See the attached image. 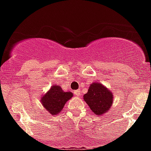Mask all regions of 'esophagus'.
Listing matches in <instances>:
<instances>
[{
  "label": "esophagus",
  "mask_w": 151,
  "mask_h": 151,
  "mask_svg": "<svg viewBox=\"0 0 151 151\" xmlns=\"http://www.w3.org/2000/svg\"><path fill=\"white\" fill-rule=\"evenodd\" d=\"M73 93H74V95H75V96H81L80 90H75V91L73 92Z\"/></svg>",
  "instance_id": "34e87169"
}]
</instances>
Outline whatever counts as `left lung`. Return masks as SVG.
<instances>
[{
    "instance_id": "left-lung-1",
    "label": "left lung",
    "mask_w": 151,
    "mask_h": 151,
    "mask_svg": "<svg viewBox=\"0 0 151 151\" xmlns=\"http://www.w3.org/2000/svg\"><path fill=\"white\" fill-rule=\"evenodd\" d=\"M84 99L95 114L107 112L113 103V95L100 83H92Z\"/></svg>"
}]
</instances>
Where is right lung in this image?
<instances>
[{"label":"right lung","instance_id":"right-lung-1","mask_svg":"<svg viewBox=\"0 0 151 151\" xmlns=\"http://www.w3.org/2000/svg\"><path fill=\"white\" fill-rule=\"evenodd\" d=\"M73 93L63 92L58 85H53L44 96L41 98V103L51 114H59L63 108L66 102L72 98Z\"/></svg>","mask_w":151,"mask_h":151}]
</instances>
